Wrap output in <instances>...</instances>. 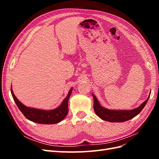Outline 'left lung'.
<instances>
[{
    "label": "left lung",
    "instance_id": "left-lung-1",
    "mask_svg": "<svg viewBox=\"0 0 159 159\" xmlns=\"http://www.w3.org/2000/svg\"><path fill=\"white\" fill-rule=\"evenodd\" d=\"M151 94V93H150ZM92 96L93 98V109L95 113L98 115L99 117L105 121L115 123V122H125L128 121L129 119L134 117L139 114L143 109L145 107V105L147 104L148 98L140 106L132 109V110H111L105 108L101 105L98 102V99L96 98L95 96L92 93Z\"/></svg>",
    "mask_w": 159,
    "mask_h": 159
}]
</instances>
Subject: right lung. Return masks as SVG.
<instances>
[{"instance_id": "obj_1", "label": "right lung", "mask_w": 159, "mask_h": 159, "mask_svg": "<svg viewBox=\"0 0 159 159\" xmlns=\"http://www.w3.org/2000/svg\"><path fill=\"white\" fill-rule=\"evenodd\" d=\"M71 91L72 88L70 89L67 97L58 107L52 110H42L28 107L23 105L14 95L11 88L12 98L22 114L30 121L40 124H56L62 121L66 117L68 113V99Z\"/></svg>"}]
</instances>
